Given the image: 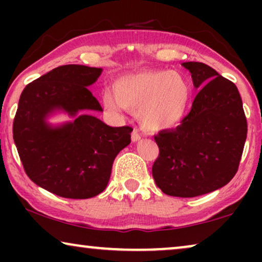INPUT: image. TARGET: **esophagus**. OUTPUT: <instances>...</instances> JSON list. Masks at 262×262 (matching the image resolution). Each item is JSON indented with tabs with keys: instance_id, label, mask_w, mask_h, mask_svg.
Returning <instances> with one entry per match:
<instances>
[{
	"instance_id": "34e87169",
	"label": "esophagus",
	"mask_w": 262,
	"mask_h": 262,
	"mask_svg": "<svg viewBox=\"0 0 262 262\" xmlns=\"http://www.w3.org/2000/svg\"><path fill=\"white\" fill-rule=\"evenodd\" d=\"M142 138V135H141V132H139L137 128H134V131H132V134H131V139H132V142H138L139 139Z\"/></svg>"
}]
</instances>
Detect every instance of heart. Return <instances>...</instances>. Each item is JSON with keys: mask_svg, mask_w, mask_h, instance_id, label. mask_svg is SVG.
<instances>
[{"mask_svg": "<svg viewBox=\"0 0 262 262\" xmlns=\"http://www.w3.org/2000/svg\"><path fill=\"white\" fill-rule=\"evenodd\" d=\"M192 87L184 75L170 70H142L114 81V92L106 89L103 105L113 113L128 108L138 112L148 131L178 126L187 112Z\"/></svg>", "mask_w": 262, "mask_h": 262, "instance_id": "obj_1", "label": "heart"}]
</instances>
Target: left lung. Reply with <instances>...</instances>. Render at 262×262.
<instances>
[{
    "instance_id": "left-lung-1",
    "label": "left lung",
    "mask_w": 262,
    "mask_h": 262,
    "mask_svg": "<svg viewBox=\"0 0 262 262\" xmlns=\"http://www.w3.org/2000/svg\"><path fill=\"white\" fill-rule=\"evenodd\" d=\"M182 67L200 91L177 128L154 136L160 154L152 177L164 194L192 198L216 191L235 177L248 126L234 82L204 63Z\"/></svg>"
}]
</instances>
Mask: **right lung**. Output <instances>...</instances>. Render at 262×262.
Here are the masks:
<instances>
[{"mask_svg": "<svg viewBox=\"0 0 262 262\" xmlns=\"http://www.w3.org/2000/svg\"><path fill=\"white\" fill-rule=\"evenodd\" d=\"M100 68L60 66L28 83L21 93L13 138L27 177L53 194L70 199L98 195L108 184L116 156L131 142L130 126L111 127L91 114L52 128L45 118L56 108L102 111L88 85Z\"/></svg>", "mask_w": 262, "mask_h": 262, "instance_id": "obj_1", "label": "right lung"}]
</instances>
